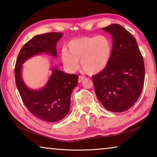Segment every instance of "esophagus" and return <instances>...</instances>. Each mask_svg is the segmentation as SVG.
<instances>
[{
	"label": "esophagus",
	"instance_id": "1",
	"mask_svg": "<svg viewBox=\"0 0 157 157\" xmlns=\"http://www.w3.org/2000/svg\"><path fill=\"white\" fill-rule=\"evenodd\" d=\"M84 79V77H83V76H79V78H78V82H79V83H81V82H82V80H83Z\"/></svg>",
	"mask_w": 157,
	"mask_h": 157
}]
</instances>
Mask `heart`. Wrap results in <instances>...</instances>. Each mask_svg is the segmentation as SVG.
<instances>
[{
	"label": "heart",
	"mask_w": 157,
	"mask_h": 157,
	"mask_svg": "<svg viewBox=\"0 0 157 157\" xmlns=\"http://www.w3.org/2000/svg\"><path fill=\"white\" fill-rule=\"evenodd\" d=\"M112 42L104 34L85 36L71 40L61 54L63 65L68 71L74 73L79 62L85 72L95 75L102 71L110 62Z\"/></svg>",
	"instance_id": "obj_1"
}]
</instances>
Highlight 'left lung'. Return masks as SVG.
<instances>
[{"label": "left lung", "mask_w": 157, "mask_h": 157, "mask_svg": "<svg viewBox=\"0 0 157 157\" xmlns=\"http://www.w3.org/2000/svg\"><path fill=\"white\" fill-rule=\"evenodd\" d=\"M112 36V55L107 67L92 77L98 99L107 111L121 113L139 99L145 80L144 62L136 40L118 24L102 28Z\"/></svg>", "instance_id": "8db88e82"}]
</instances>
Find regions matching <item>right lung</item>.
Returning a JSON list of instances; mask_svg holds the SVG:
<instances>
[{
	"mask_svg": "<svg viewBox=\"0 0 157 157\" xmlns=\"http://www.w3.org/2000/svg\"><path fill=\"white\" fill-rule=\"evenodd\" d=\"M62 36L61 33H50L34 36L21 49L15 66L16 84L25 107L33 115L48 123L61 121L68 114L71 94L78 85L79 77L53 66L46 84L40 89H32L23 79L22 65L42 53L57 57V43Z\"/></svg>",
	"mask_w": 157,
	"mask_h": 157,
	"instance_id": "add662e5",
	"label": "right lung"
}]
</instances>
